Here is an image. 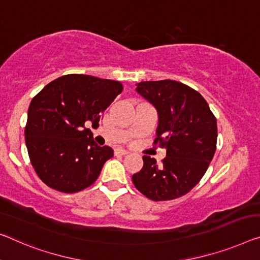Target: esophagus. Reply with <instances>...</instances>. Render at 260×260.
I'll return each instance as SVG.
<instances>
[{
	"label": "esophagus",
	"instance_id": "34e87169",
	"mask_svg": "<svg viewBox=\"0 0 260 260\" xmlns=\"http://www.w3.org/2000/svg\"><path fill=\"white\" fill-rule=\"evenodd\" d=\"M116 153L122 154V155H125V154L130 153V152H129V151H127V150H124V149H122V147H119V149L116 150Z\"/></svg>",
	"mask_w": 260,
	"mask_h": 260
}]
</instances>
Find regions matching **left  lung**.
Listing matches in <instances>:
<instances>
[{"instance_id":"obj_1","label":"left lung","mask_w":260,"mask_h":260,"mask_svg":"<svg viewBox=\"0 0 260 260\" xmlns=\"http://www.w3.org/2000/svg\"><path fill=\"white\" fill-rule=\"evenodd\" d=\"M136 91L158 113L155 143L166 149L161 164L144 155L134 185L153 201L180 198L197 186L216 151L217 122L202 95L173 80L142 81Z\"/></svg>"}]
</instances>
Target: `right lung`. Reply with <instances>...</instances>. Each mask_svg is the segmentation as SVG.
<instances>
[{"label":"right lung","mask_w":260,"mask_h":260,"mask_svg":"<svg viewBox=\"0 0 260 260\" xmlns=\"http://www.w3.org/2000/svg\"><path fill=\"white\" fill-rule=\"evenodd\" d=\"M122 90L119 81L69 74L53 80L32 99L25 144L44 183L77 193L95 182L114 151L98 145L85 123L99 124L101 114Z\"/></svg>","instance_id":"obj_1"}]
</instances>
